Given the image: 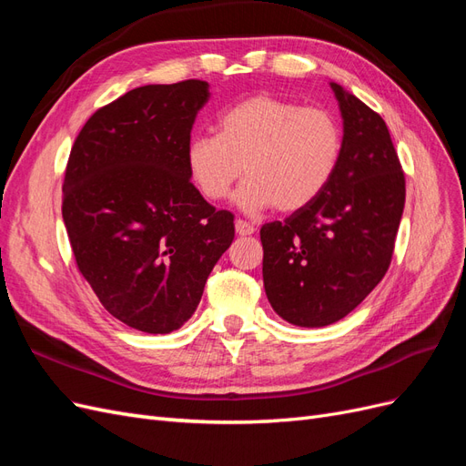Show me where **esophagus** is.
I'll return each mask as SVG.
<instances>
[{
    "mask_svg": "<svg viewBox=\"0 0 466 466\" xmlns=\"http://www.w3.org/2000/svg\"><path fill=\"white\" fill-rule=\"evenodd\" d=\"M235 231H237V235L248 237V235L255 233L257 229H255V225H252V223H248V221H245V219H237V221H235Z\"/></svg>",
    "mask_w": 466,
    "mask_h": 466,
    "instance_id": "obj_1",
    "label": "esophagus"
}]
</instances>
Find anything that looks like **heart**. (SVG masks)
I'll use <instances>...</instances> for the list:
<instances>
[{
  "instance_id": "1",
  "label": "heart",
  "mask_w": 466,
  "mask_h": 466,
  "mask_svg": "<svg viewBox=\"0 0 466 466\" xmlns=\"http://www.w3.org/2000/svg\"><path fill=\"white\" fill-rule=\"evenodd\" d=\"M342 147V128L329 110L255 95L221 112L218 134L190 139L187 168L204 198L219 202L245 165L238 206L298 211L330 185Z\"/></svg>"
}]
</instances>
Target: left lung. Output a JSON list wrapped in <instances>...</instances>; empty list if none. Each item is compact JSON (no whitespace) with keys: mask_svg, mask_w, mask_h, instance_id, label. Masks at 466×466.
<instances>
[{"mask_svg":"<svg viewBox=\"0 0 466 466\" xmlns=\"http://www.w3.org/2000/svg\"><path fill=\"white\" fill-rule=\"evenodd\" d=\"M330 87L344 118L336 175L317 200L260 229L268 301L307 329L344 319L385 278L406 198L385 120L338 83Z\"/></svg>","mask_w":466,"mask_h":466,"instance_id":"1","label":"left lung"}]
</instances>
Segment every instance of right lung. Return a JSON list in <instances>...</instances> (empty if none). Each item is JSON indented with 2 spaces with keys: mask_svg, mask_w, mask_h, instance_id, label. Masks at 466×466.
I'll list each match as a JSON object with an SVG mask.
<instances>
[{
  "mask_svg": "<svg viewBox=\"0 0 466 466\" xmlns=\"http://www.w3.org/2000/svg\"><path fill=\"white\" fill-rule=\"evenodd\" d=\"M208 87L132 89L98 108L69 151L62 216L77 270L112 317L142 332H173L194 315L235 238V216L208 204L187 168Z\"/></svg>",
  "mask_w": 466,
  "mask_h": 466,
  "instance_id": "add662e5",
  "label": "right lung"
}]
</instances>
